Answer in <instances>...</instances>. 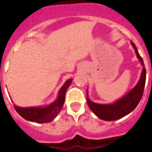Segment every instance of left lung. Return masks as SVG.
Wrapping results in <instances>:
<instances>
[{"mask_svg": "<svg viewBox=\"0 0 152 152\" xmlns=\"http://www.w3.org/2000/svg\"><path fill=\"white\" fill-rule=\"evenodd\" d=\"M131 44H132L133 48L134 49V52H135L138 60L140 61L141 66L143 67L139 81H138V84L134 86V88H133L128 93H127L120 99L117 100L114 103L107 104H98L91 102L88 96V92L87 89L88 104L91 110L94 112V115L102 120L115 121L126 116L137 107L142 98L144 89H145V80H146V70H145L143 59L140 56L135 45L132 41H131Z\"/></svg>", "mask_w": 152, "mask_h": 152, "instance_id": "8db88e82", "label": "left lung"}]
</instances>
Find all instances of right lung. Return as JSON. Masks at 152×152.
I'll list each match as a JSON object with an SVG mask.
<instances>
[{"mask_svg":"<svg viewBox=\"0 0 152 152\" xmlns=\"http://www.w3.org/2000/svg\"><path fill=\"white\" fill-rule=\"evenodd\" d=\"M72 79L66 81L58 91V98L54 102L45 107H22L14 105V108L19 115L25 120L37 123H48L54 120L59 114L64 103L65 94L68 87L71 85Z\"/></svg>","mask_w":152,"mask_h":152,"instance_id":"obj_1","label":"right lung"}]
</instances>
